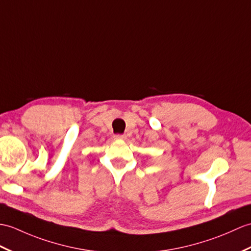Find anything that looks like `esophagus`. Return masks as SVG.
<instances>
[{"instance_id": "34e87169", "label": "esophagus", "mask_w": 251, "mask_h": 251, "mask_svg": "<svg viewBox=\"0 0 251 251\" xmlns=\"http://www.w3.org/2000/svg\"><path fill=\"white\" fill-rule=\"evenodd\" d=\"M114 139H116V140H125L126 136L125 135H114Z\"/></svg>"}]
</instances>
